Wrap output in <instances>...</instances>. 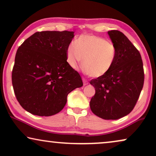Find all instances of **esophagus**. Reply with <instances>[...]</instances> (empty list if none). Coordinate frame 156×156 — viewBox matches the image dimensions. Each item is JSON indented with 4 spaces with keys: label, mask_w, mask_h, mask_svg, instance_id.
<instances>
[{
    "label": "esophagus",
    "mask_w": 156,
    "mask_h": 156,
    "mask_svg": "<svg viewBox=\"0 0 156 156\" xmlns=\"http://www.w3.org/2000/svg\"><path fill=\"white\" fill-rule=\"evenodd\" d=\"M83 83H84V85H87L89 84V82L85 80H83Z\"/></svg>",
    "instance_id": "obj_1"
}]
</instances>
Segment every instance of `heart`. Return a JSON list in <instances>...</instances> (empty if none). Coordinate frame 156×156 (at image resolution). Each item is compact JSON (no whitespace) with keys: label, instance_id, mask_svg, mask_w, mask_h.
Returning a JSON list of instances; mask_svg holds the SVG:
<instances>
[{"label":"heart","instance_id":"obj_1","mask_svg":"<svg viewBox=\"0 0 156 156\" xmlns=\"http://www.w3.org/2000/svg\"><path fill=\"white\" fill-rule=\"evenodd\" d=\"M116 55V48L112 42L92 35H80L75 44L70 43L66 51L68 65L76 69L82 61L85 72L91 77H99L107 73Z\"/></svg>","mask_w":156,"mask_h":156}]
</instances>
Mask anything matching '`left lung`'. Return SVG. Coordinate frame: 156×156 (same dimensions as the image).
<instances>
[{
	"instance_id": "8db88e82",
	"label": "left lung",
	"mask_w": 156,
	"mask_h": 156,
	"mask_svg": "<svg viewBox=\"0 0 156 156\" xmlns=\"http://www.w3.org/2000/svg\"><path fill=\"white\" fill-rule=\"evenodd\" d=\"M108 35L116 46V58L107 73L90 81L95 94L89 105L96 116L116 120L133 109L144 86V66L140 52L124 34L111 30Z\"/></svg>"
}]
</instances>
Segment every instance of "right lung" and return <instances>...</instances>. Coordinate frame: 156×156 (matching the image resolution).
<instances>
[{"label": "right lung", "mask_w": 156, "mask_h": 156, "mask_svg": "<svg viewBox=\"0 0 156 156\" xmlns=\"http://www.w3.org/2000/svg\"><path fill=\"white\" fill-rule=\"evenodd\" d=\"M73 31L37 32L17 50L12 83L16 99L27 112L50 116L61 112L68 94L83 86L68 65L66 51Z\"/></svg>", "instance_id": "1"}]
</instances>
